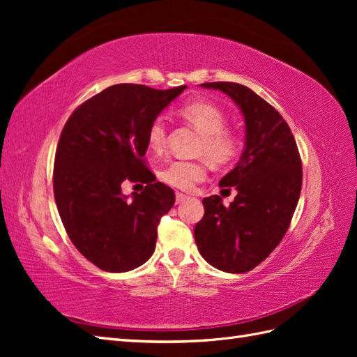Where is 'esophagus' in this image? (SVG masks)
<instances>
[{
  "label": "esophagus",
  "mask_w": 357,
  "mask_h": 357,
  "mask_svg": "<svg viewBox=\"0 0 357 357\" xmlns=\"http://www.w3.org/2000/svg\"><path fill=\"white\" fill-rule=\"evenodd\" d=\"M186 199H188V197L185 195V193H180V192H177V193H176V202H177V204L185 202Z\"/></svg>",
  "instance_id": "obj_1"
}]
</instances>
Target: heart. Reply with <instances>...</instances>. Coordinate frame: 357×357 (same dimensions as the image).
Wrapping results in <instances>:
<instances>
[{"label":"heart","instance_id":"heart-1","mask_svg":"<svg viewBox=\"0 0 357 357\" xmlns=\"http://www.w3.org/2000/svg\"><path fill=\"white\" fill-rule=\"evenodd\" d=\"M180 116L202 134L201 152L215 164H225L238 152V137L225 128L226 114L218 105L207 101H192L181 107ZM147 142L155 152H160L165 147L167 122L164 117H156L149 126ZM159 176L162 181L172 188L190 190L207 176V167L201 160L176 159L169 162Z\"/></svg>","mask_w":357,"mask_h":357}]
</instances>
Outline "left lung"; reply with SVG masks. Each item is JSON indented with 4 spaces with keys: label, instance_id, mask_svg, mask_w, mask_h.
<instances>
[{
    "label": "left lung",
    "instance_id": "obj_1",
    "mask_svg": "<svg viewBox=\"0 0 357 357\" xmlns=\"http://www.w3.org/2000/svg\"><path fill=\"white\" fill-rule=\"evenodd\" d=\"M238 105L245 122V143L238 164L220 181L235 188L225 207L219 195L204 198V218L195 226L201 256L225 273L241 274L271 255L294 218L302 188V164L289 125L271 104L247 86L204 83Z\"/></svg>",
    "mask_w": 357,
    "mask_h": 357
}]
</instances>
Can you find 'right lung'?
<instances>
[{
	"mask_svg": "<svg viewBox=\"0 0 357 357\" xmlns=\"http://www.w3.org/2000/svg\"><path fill=\"white\" fill-rule=\"evenodd\" d=\"M185 89L113 84L79 105L62 129L53 167L58 211L75 248L102 271H131L155 252L159 220L176 195L144 165L147 132ZM126 179L146 188L125 197Z\"/></svg>",
	"mask_w": 357,
	"mask_h": 357,
	"instance_id": "right-lung-1",
	"label": "right lung"
}]
</instances>
